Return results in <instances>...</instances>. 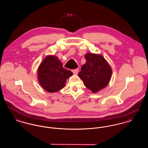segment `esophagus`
<instances>
[{
    "instance_id": "34e87169",
    "label": "esophagus",
    "mask_w": 148,
    "mask_h": 148,
    "mask_svg": "<svg viewBox=\"0 0 148 148\" xmlns=\"http://www.w3.org/2000/svg\"><path fill=\"white\" fill-rule=\"evenodd\" d=\"M78 71H79V69H74V70H73V71H72V72H73V74H75V75H77V74Z\"/></svg>"
}]
</instances>
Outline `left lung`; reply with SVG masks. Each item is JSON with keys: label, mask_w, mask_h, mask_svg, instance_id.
I'll list each match as a JSON object with an SVG mask.
<instances>
[{"label": "left lung", "mask_w": 148, "mask_h": 148, "mask_svg": "<svg viewBox=\"0 0 148 148\" xmlns=\"http://www.w3.org/2000/svg\"><path fill=\"white\" fill-rule=\"evenodd\" d=\"M86 62L78 76L85 86L96 93L109 84L112 74L110 65L100 54L88 53L85 56Z\"/></svg>", "instance_id": "8db88e82"}]
</instances>
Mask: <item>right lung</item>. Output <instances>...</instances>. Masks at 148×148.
Wrapping results in <instances>:
<instances>
[{
    "mask_svg": "<svg viewBox=\"0 0 148 148\" xmlns=\"http://www.w3.org/2000/svg\"><path fill=\"white\" fill-rule=\"evenodd\" d=\"M37 75L38 82L44 90L55 92L65 87L66 80L73 73L64 68L57 56H48L39 65Z\"/></svg>",
    "mask_w": 148,
    "mask_h": 148,
    "instance_id": "add662e5",
    "label": "right lung"
}]
</instances>
